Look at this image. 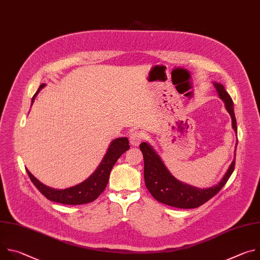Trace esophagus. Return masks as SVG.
<instances>
[{"mask_svg": "<svg viewBox=\"0 0 260 260\" xmlns=\"http://www.w3.org/2000/svg\"><path fill=\"white\" fill-rule=\"evenodd\" d=\"M144 139V135L141 132H133L129 135V143L133 146H139L141 141Z\"/></svg>", "mask_w": 260, "mask_h": 260, "instance_id": "obj_1", "label": "esophagus"}]
</instances>
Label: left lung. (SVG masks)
I'll use <instances>...</instances> for the list:
<instances>
[{
	"label": "left lung",
	"instance_id": "left-lung-1",
	"mask_svg": "<svg viewBox=\"0 0 260 260\" xmlns=\"http://www.w3.org/2000/svg\"><path fill=\"white\" fill-rule=\"evenodd\" d=\"M213 84L219 98L225 104V109L232 117L233 128L237 134L238 128L234 111V102L223 85L218 82H213ZM237 145L238 143L236 144V150ZM140 149L144 157V178L147 189L159 203L180 209H194L212 199L224 186L232 176L236 165L234 158L225 175L222 177L218 184L209 188H198L176 179L168 170L151 144L143 142L140 145Z\"/></svg>",
	"mask_w": 260,
	"mask_h": 260
}]
</instances>
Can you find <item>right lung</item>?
<instances>
[{"label":"right lung","instance_id":"1","mask_svg":"<svg viewBox=\"0 0 260 260\" xmlns=\"http://www.w3.org/2000/svg\"><path fill=\"white\" fill-rule=\"evenodd\" d=\"M46 86L45 83L41 84L39 89L34 94L31 99V105L38 95L39 91ZM30 105V107H31ZM127 138H117L110 143L107 152L103 157L101 164L96 170L83 182L64 189H55L47 186L41 181L37 179L27 169L26 173L34 183L35 186L46 199L49 201L59 203L62 205H83L90 202H93L100 194L105 190L111 170L114 167L117 159L129 149Z\"/></svg>","mask_w":260,"mask_h":260}]
</instances>
